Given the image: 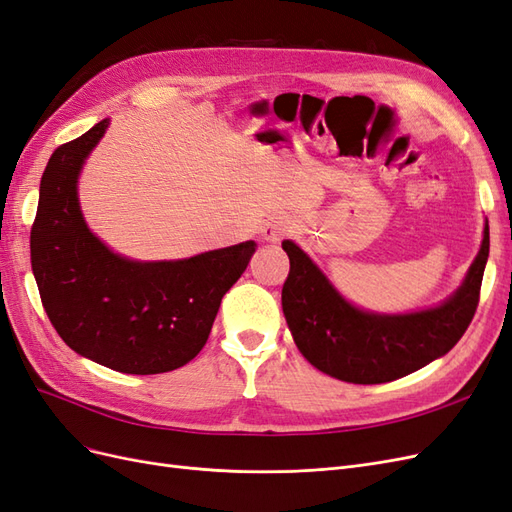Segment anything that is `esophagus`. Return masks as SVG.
Returning <instances> with one entry per match:
<instances>
[{"label": "esophagus", "mask_w": 512, "mask_h": 512, "mask_svg": "<svg viewBox=\"0 0 512 512\" xmlns=\"http://www.w3.org/2000/svg\"><path fill=\"white\" fill-rule=\"evenodd\" d=\"M288 232H290V226H288L286 220H273V222L267 226V239L273 241V243H277V241H282V239L288 235Z\"/></svg>", "instance_id": "obj_1"}]
</instances>
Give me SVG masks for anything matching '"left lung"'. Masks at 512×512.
I'll return each mask as SVG.
<instances>
[{
    "label": "left lung",
    "instance_id": "1",
    "mask_svg": "<svg viewBox=\"0 0 512 512\" xmlns=\"http://www.w3.org/2000/svg\"><path fill=\"white\" fill-rule=\"evenodd\" d=\"M282 247L290 258L282 307L301 354L337 380L382 384L436 361L466 333L480 299L489 226L466 282L453 297L440 307L404 316H378L352 307L299 245L284 241Z\"/></svg>",
    "mask_w": 512,
    "mask_h": 512
}]
</instances>
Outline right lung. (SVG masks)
I'll list each match as a JSON object with an SVG mask.
<instances>
[{
    "label": "right lung",
    "instance_id": "obj_1",
    "mask_svg": "<svg viewBox=\"0 0 512 512\" xmlns=\"http://www.w3.org/2000/svg\"><path fill=\"white\" fill-rule=\"evenodd\" d=\"M106 128L102 119L46 164L29 237L32 269L46 316L74 352L121 374H164L203 350L256 243L175 262L113 254L89 232L76 198V177Z\"/></svg>",
    "mask_w": 512,
    "mask_h": 512
}]
</instances>
